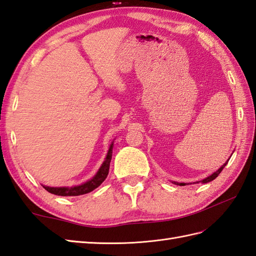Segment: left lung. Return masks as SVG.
I'll use <instances>...</instances> for the list:
<instances>
[{"label": "left lung", "mask_w": 256, "mask_h": 256, "mask_svg": "<svg viewBox=\"0 0 256 256\" xmlns=\"http://www.w3.org/2000/svg\"><path fill=\"white\" fill-rule=\"evenodd\" d=\"M228 161H229V159L227 160V162H225L224 163V164H222L218 170V171H216V172H214L212 175H210L208 176V178H204V180H201V182H202V184H206V182H211V180H215L216 178H218V174L222 171V168H224L225 166H226V164H227V163H228ZM174 184H176V185H180V186H185L186 184H184V182H180V184H178V182H174Z\"/></svg>", "instance_id": "1"}]
</instances>
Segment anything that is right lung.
Wrapping results in <instances>:
<instances>
[{
  "label": "right lung",
  "mask_w": 256,
  "mask_h": 256,
  "mask_svg": "<svg viewBox=\"0 0 256 256\" xmlns=\"http://www.w3.org/2000/svg\"><path fill=\"white\" fill-rule=\"evenodd\" d=\"M112 147L114 144H111V146L109 148V152L107 154L106 160L104 161L102 166L98 170V172L90 180L84 182V184L80 186H74V187H48V186H43L46 190L50 194H54L57 196H80L84 194H88L90 192H93L94 189H96L98 186H100L102 182L106 180L107 175L109 173V166H110V161H111V156H112Z\"/></svg>",
  "instance_id": "obj_1"
}]
</instances>
